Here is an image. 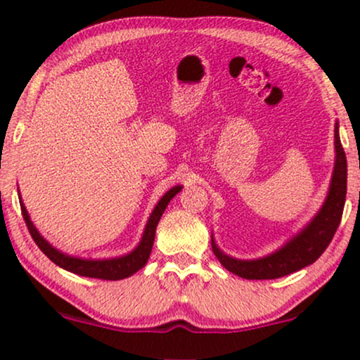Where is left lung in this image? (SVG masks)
<instances>
[{"label": "left lung", "instance_id": "obj_1", "mask_svg": "<svg viewBox=\"0 0 360 360\" xmlns=\"http://www.w3.org/2000/svg\"><path fill=\"white\" fill-rule=\"evenodd\" d=\"M347 194V159L344 147L338 137V123L335 125V167H333L332 183L328 194L320 212L301 232L292 237L286 245L272 252L262 259L238 260L229 257L218 249L212 237V249L217 259L226 271L240 276L243 279H278L309 266L323 254L332 242L342 213H344Z\"/></svg>", "mask_w": 360, "mask_h": 360}]
</instances>
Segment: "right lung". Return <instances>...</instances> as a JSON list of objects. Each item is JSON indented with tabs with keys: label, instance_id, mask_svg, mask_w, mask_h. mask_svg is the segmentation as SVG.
Listing matches in <instances>:
<instances>
[{
	"label": "right lung",
	"instance_id": "obj_1",
	"mask_svg": "<svg viewBox=\"0 0 360 360\" xmlns=\"http://www.w3.org/2000/svg\"><path fill=\"white\" fill-rule=\"evenodd\" d=\"M181 189H183V186H174V188L169 189V191L160 198V201L157 203L154 212L150 214V218H148L146 230H143V235H142V240H140L137 249L131 250L130 254L122 255V257L101 259V260L79 259V257H72V255H68V254H62L60 250H57L56 247H52L51 243L45 240L42 235L37 232V229L34 226V223H32L30 217H28L27 208H25L22 201H20V206H22L23 220L27 223L28 232H30L32 238H34L37 245H39V249L42 250L53 264H57V266L62 267V269L74 272V274L84 276V278L118 281L135 274V272L146 266L148 257H150L152 245H154L157 223H159L160 217H162L164 210H166L169 201H171L172 198L181 191Z\"/></svg>",
	"mask_w": 360,
	"mask_h": 360
}]
</instances>
